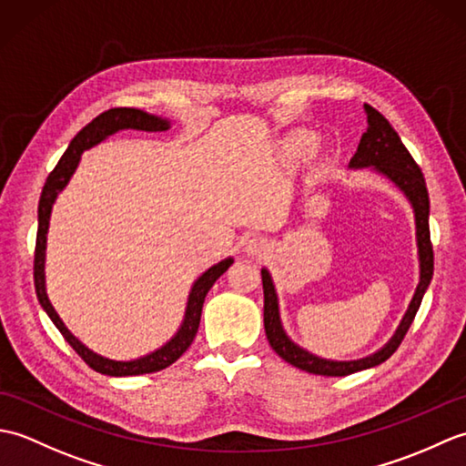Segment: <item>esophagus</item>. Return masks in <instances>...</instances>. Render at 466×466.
Wrapping results in <instances>:
<instances>
[{
    "label": "esophagus",
    "mask_w": 466,
    "mask_h": 466,
    "mask_svg": "<svg viewBox=\"0 0 466 466\" xmlns=\"http://www.w3.org/2000/svg\"><path fill=\"white\" fill-rule=\"evenodd\" d=\"M246 248H248V252H262L266 248V244L262 240H250Z\"/></svg>",
    "instance_id": "1"
}]
</instances>
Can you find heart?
<instances>
[{
  "instance_id": "b5f03b06",
  "label": "heart",
  "mask_w": 466,
  "mask_h": 466,
  "mask_svg": "<svg viewBox=\"0 0 466 466\" xmlns=\"http://www.w3.org/2000/svg\"><path fill=\"white\" fill-rule=\"evenodd\" d=\"M304 142H309V140H304Z\"/></svg>"
}]
</instances>
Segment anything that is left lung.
<instances>
[{
    "mask_svg": "<svg viewBox=\"0 0 466 466\" xmlns=\"http://www.w3.org/2000/svg\"><path fill=\"white\" fill-rule=\"evenodd\" d=\"M366 116H369V127L360 137V144L356 147V154L352 156L350 166L352 167H369L374 166V170L384 174L389 180L397 184L404 196L409 198L414 208V220H417V242H419V258H420V282L414 292V299L409 306L407 314L399 326L397 334L392 336L390 342L374 352L366 359L350 360V362H339V360H326L319 359L310 352H306L300 346H296L289 336H286L280 314H279V299H276V290L268 270H262V289H264V330L266 339H268L272 350L280 356L282 360L296 366V369L322 374V376H346L352 372H359L364 369H372V366L389 360L390 356L397 352L400 342L407 336L414 316L419 312V306L422 302V296L427 292L432 270H434V254L431 244V230H429V190L424 184V176L420 172L419 164L414 162L410 152L400 142L399 134L389 120L372 106L364 104Z\"/></svg>",
    "mask_w": 466,
    "mask_h": 466,
    "instance_id": "1",
    "label": "left lung"
}]
</instances>
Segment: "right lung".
Instances as JSON below:
<instances>
[{
    "label": "right lung",
    "instance_id": "obj_1",
    "mask_svg": "<svg viewBox=\"0 0 466 466\" xmlns=\"http://www.w3.org/2000/svg\"><path fill=\"white\" fill-rule=\"evenodd\" d=\"M144 130V132H164L170 127L166 120L157 116H150L142 110H136V107H112L104 114H100L94 120L84 126L80 132L76 134V137L69 142L67 150L64 156L59 157L57 166L49 172L46 186L42 190V196H39V206H37V238H35V254H34V284H35V294L39 304L44 306V310L47 312L49 319L56 324V329L62 332L67 344L82 356V360L100 374L107 376H137V374H150L164 370L167 366L174 364L180 356L187 350V346L192 344L196 339L198 326H200V316H202V306L208 290L212 289L214 282L220 279V276L230 268V264L234 262L232 258H226L222 262H218L212 266L210 270L204 272L200 279H198L192 286L190 299H187V309L184 322L180 326V330L176 332L174 339L164 344L162 349H157L156 352L142 356L137 360L130 362H120V360H110L104 359V356L92 352L90 349L76 339V336L66 329V324L59 319L57 312L54 310L52 302L47 300L46 294V279H44V262H46V238H47V226H49V214H52V206L56 202V198L59 190H64V186L69 182V177L76 172L77 162H80V156L87 147H92L96 144H100L104 137L117 130Z\"/></svg>",
    "mask_w": 466,
    "mask_h": 466
}]
</instances>
